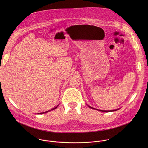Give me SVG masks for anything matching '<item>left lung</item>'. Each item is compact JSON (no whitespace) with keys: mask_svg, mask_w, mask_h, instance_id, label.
I'll return each mask as SVG.
<instances>
[{"mask_svg":"<svg viewBox=\"0 0 148 148\" xmlns=\"http://www.w3.org/2000/svg\"><path fill=\"white\" fill-rule=\"evenodd\" d=\"M89 108H92V109H96V110H100V111H101V112H113V111H116V110H119V109H115V110H99V109H95V108H92V107H91V106H88Z\"/></svg>","mask_w":148,"mask_h":148,"instance_id":"1","label":"left lung"}]
</instances>
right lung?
I'll use <instances>...</instances> for the list:
<instances>
[{
    "instance_id": "1",
    "label": "right lung",
    "mask_w": 148,
    "mask_h": 148,
    "mask_svg": "<svg viewBox=\"0 0 148 148\" xmlns=\"http://www.w3.org/2000/svg\"><path fill=\"white\" fill-rule=\"evenodd\" d=\"M56 106V107H55V108H52V109H51V110H48V111H46V112H42V113H40V114H43V113H47V112H48L49 111H51V110H54V109H56L57 108H58V106ZM38 114H39V113H38Z\"/></svg>"
}]
</instances>
